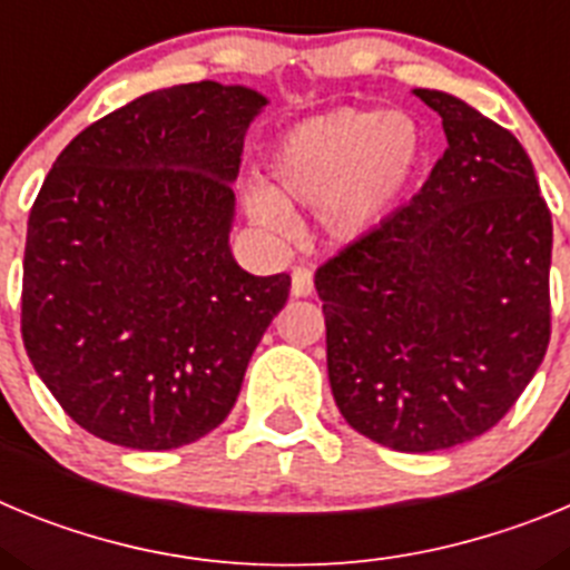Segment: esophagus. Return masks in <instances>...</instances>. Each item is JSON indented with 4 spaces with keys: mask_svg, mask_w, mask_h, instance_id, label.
<instances>
[{
    "mask_svg": "<svg viewBox=\"0 0 570 570\" xmlns=\"http://www.w3.org/2000/svg\"><path fill=\"white\" fill-rule=\"evenodd\" d=\"M291 294L294 296L314 294V274H311L308 268H294V274H291Z\"/></svg>",
    "mask_w": 570,
    "mask_h": 570,
    "instance_id": "obj_1",
    "label": "esophagus"
}]
</instances>
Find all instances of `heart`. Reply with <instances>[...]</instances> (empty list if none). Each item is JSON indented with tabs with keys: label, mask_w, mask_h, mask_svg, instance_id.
Masks as SVG:
<instances>
[{
	"label": "heart",
	"mask_w": 570,
	"mask_h": 570,
	"mask_svg": "<svg viewBox=\"0 0 570 570\" xmlns=\"http://www.w3.org/2000/svg\"><path fill=\"white\" fill-rule=\"evenodd\" d=\"M425 156V136L407 114L345 108L294 125L268 156V188L245 196L256 225L294 230V208H320L334 239L374 230L396 208Z\"/></svg>",
	"instance_id": "b5f03b06"
}]
</instances>
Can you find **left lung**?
Masks as SVG:
<instances>
[{
	"instance_id": "obj_1",
	"label": "left lung",
	"mask_w": 570,
	"mask_h": 570,
	"mask_svg": "<svg viewBox=\"0 0 570 570\" xmlns=\"http://www.w3.org/2000/svg\"><path fill=\"white\" fill-rule=\"evenodd\" d=\"M448 148L420 194L316 271L328 380L354 431L402 454L491 431L551 340V210L517 136L416 88Z\"/></svg>"
}]
</instances>
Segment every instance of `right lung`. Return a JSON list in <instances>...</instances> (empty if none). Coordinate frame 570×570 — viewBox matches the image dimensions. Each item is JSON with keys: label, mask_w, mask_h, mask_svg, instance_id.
I'll return each instance as SVG.
<instances>
[{"label": "right lung", "mask_w": 570, "mask_h": 570, "mask_svg": "<svg viewBox=\"0 0 570 570\" xmlns=\"http://www.w3.org/2000/svg\"><path fill=\"white\" fill-rule=\"evenodd\" d=\"M242 85L154 90L57 156L28 216L22 340L88 434L136 451L196 442L230 414L291 276L230 256L250 119Z\"/></svg>", "instance_id": "1"}]
</instances>
